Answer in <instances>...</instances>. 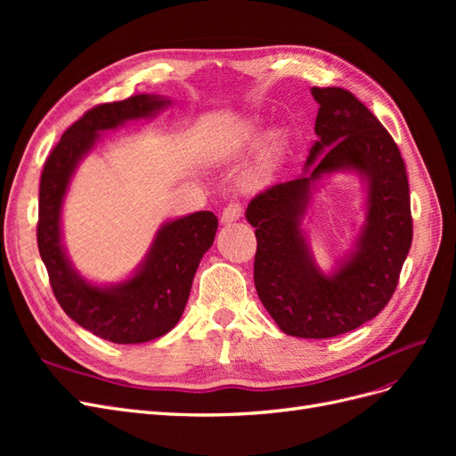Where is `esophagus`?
I'll return each instance as SVG.
<instances>
[{
    "label": "esophagus",
    "mask_w": 456,
    "mask_h": 456,
    "mask_svg": "<svg viewBox=\"0 0 456 456\" xmlns=\"http://www.w3.org/2000/svg\"><path fill=\"white\" fill-rule=\"evenodd\" d=\"M241 218V205L240 203H230L223 209V215H220V220H223V224H232L236 223V220Z\"/></svg>",
    "instance_id": "1"
}]
</instances>
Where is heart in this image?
I'll use <instances>...</instances> for the list:
<instances>
[{"instance_id":"1","label":"heart","mask_w":456,"mask_h":456,"mask_svg":"<svg viewBox=\"0 0 456 456\" xmlns=\"http://www.w3.org/2000/svg\"><path fill=\"white\" fill-rule=\"evenodd\" d=\"M260 136L258 127H245L236 133L232 139L220 148L218 156L223 159H236L245 150H249ZM285 158V139L283 134L273 131L266 134L256 148V154L249 167L245 171V183L249 188H265L275 181L281 171V163Z\"/></svg>"}]
</instances>
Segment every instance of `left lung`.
<instances>
[{"label": "left lung", "mask_w": 456, "mask_h": 456, "mask_svg": "<svg viewBox=\"0 0 456 456\" xmlns=\"http://www.w3.org/2000/svg\"><path fill=\"white\" fill-rule=\"evenodd\" d=\"M320 104L317 141L302 175L247 205L255 228V287L283 333L330 338L348 333L388 305L412 241L405 163L380 121L340 87H312ZM355 172L366 188V220L353 249L325 274L309 247L304 220L329 175Z\"/></svg>", "instance_id": "obj_1"}]
</instances>
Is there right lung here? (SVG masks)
Wrapping results in <instances>:
<instances>
[{
    "mask_svg": "<svg viewBox=\"0 0 456 456\" xmlns=\"http://www.w3.org/2000/svg\"><path fill=\"white\" fill-rule=\"evenodd\" d=\"M167 106L171 101L161 94H133L94 106L62 134L41 173L37 247L53 293L77 325L116 344L154 340L178 323L200 262L215 241L218 220L211 211H198L163 223L131 275L116 283H94L76 270L66 253L62 205L76 169L104 131L151 119Z\"/></svg>",
    "mask_w": 456,
    "mask_h": 456,
    "instance_id": "obj_1",
    "label": "right lung"
}]
</instances>
